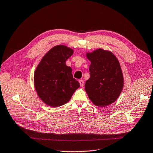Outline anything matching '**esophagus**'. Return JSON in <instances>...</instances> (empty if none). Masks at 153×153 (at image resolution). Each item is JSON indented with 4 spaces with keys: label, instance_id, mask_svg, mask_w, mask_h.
<instances>
[{
    "label": "esophagus",
    "instance_id": "obj_1",
    "mask_svg": "<svg viewBox=\"0 0 153 153\" xmlns=\"http://www.w3.org/2000/svg\"><path fill=\"white\" fill-rule=\"evenodd\" d=\"M79 84H80V85H81V87H83L84 86V81L83 80H79Z\"/></svg>",
    "mask_w": 153,
    "mask_h": 153
}]
</instances>
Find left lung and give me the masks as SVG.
Instances as JSON below:
<instances>
[{
    "label": "left lung",
    "instance_id": "1",
    "mask_svg": "<svg viewBox=\"0 0 153 153\" xmlns=\"http://www.w3.org/2000/svg\"><path fill=\"white\" fill-rule=\"evenodd\" d=\"M86 56L91 65L85 91L95 105L105 107L114 102L122 91L124 80L120 64L112 52L102 49Z\"/></svg>",
    "mask_w": 153,
    "mask_h": 153
}]
</instances>
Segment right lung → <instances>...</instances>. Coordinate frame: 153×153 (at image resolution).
<instances>
[{
	"mask_svg": "<svg viewBox=\"0 0 153 153\" xmlns=\"http://www.w3.org/2000/svg\"><path fill=\"white\" fill-rule=\"evenodd\" d=\"M73 50L60 45L48 51L39 64L34 73V85L40 99L47 105L58 107L67 103L79 88L72 77V69L65 61Z\"/></svg>",
	"mask_w": 153,
	"mask_h": 153,
	"instance_id": "right-lung-1",
	"label": "right lung"
}]
</instances>
